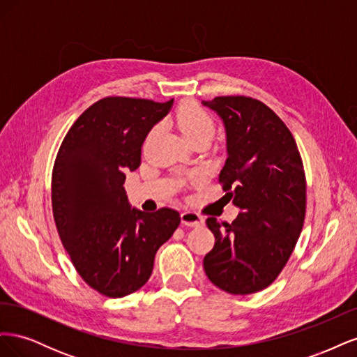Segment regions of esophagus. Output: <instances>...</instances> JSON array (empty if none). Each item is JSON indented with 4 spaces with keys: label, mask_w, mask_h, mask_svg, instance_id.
Returning <instances> with one entry per match:
<instances>
[{
    "label": "esophagus",
    "mask_w": 357,
    "mask_h": 357,
    "mask_svg": "<svg viewBox=\"0 0 357 357\" xmlns=\"http://www.w3.org/2000/svg\"><path fill=\"white\" fill-rule=\"evenodd\" d=\"M181 223L190 226V228H195V226H201L204 223L202 215L195 211H183L181 213Z\"/></svg>",
    "instance_id": "34e87169"
}]
</instances>
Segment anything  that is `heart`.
<instances>
[{
  "label": "heart",
  "instance_id": "b5f03b06",
  "mask_svg": "<svg viewBox=\"0 0 357 357\" xmlns=\"http://www.w3.org/2000/svg\"><path fill=\"white\" fill-rule=\"evenodd\" d=\"M174 119L181 134L185 135V138L189 143L201 138L210 139L214 135V131H215L214 119L197 104L188 102L183 107H180ZM156 132H158L156 126L150 129L146 137V144L150 143V139L156 135Z\"/></svg>",
  "mask_w": 357,
  "mask_h": 357
}]
</instances>
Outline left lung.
Returning a JSON list of instances; mask_svg holds the SVG:
<instances>
[{"mask_svg": "<svg viewBox=\"0 0 357 357\" xmlns=\"http://www.w3.org/2000/svg\"><path fill=\"white\" fill-rule=\"evenodd\" d=\"M223 119L228 158L219 183L241 213L225 230L205 220L214 247L204 257L210 282L232 295L271 284L286 266L304 226L307 181L289 128L268 105L243 95L202 101Z\"/></svg>", "mask_w": 357, "mask_h": 357, "instance_id": "1", "label": "left lung"}]
</instances>
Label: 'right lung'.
Wrapping results in <instances>:
<instances>
[{
  "instance_id": "obj_1",
  "label": "right lung",
  "mask_w": 357,
  "mask_h": 357,
  "mask_svg": "<svg viewBox=\"0 0 357 357\" xmlns=\"http://www.w3.org/2000/svg\"><path fill=\"white\" fill-rule=\"evenodd\" d=\"M172 105L107 96L73 123L52 171V210L75 271L92 289L122 298L152 275L158 248L180 225L172 208H131L125 172L142 164L150 129Z\"/></svg>"
}]
</instances>
